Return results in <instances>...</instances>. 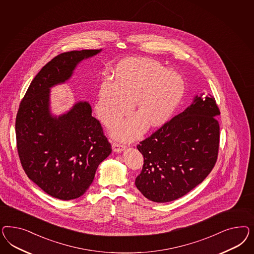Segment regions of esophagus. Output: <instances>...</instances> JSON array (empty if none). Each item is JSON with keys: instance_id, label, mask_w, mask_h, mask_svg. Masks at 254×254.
<instances>
[{"instance_id": "34e87169", "label": "esophagus", "mask_w": 254, "mask_h": 254, "mask_svg": "<svg viewBox=\"0 0 254 254\" xmlns=\"http://www.w3.org/2000/svg\"><path fill=\"white\" fill-rule=\"evenodd\" d=\"M112 148H113V151H114L115 153H122L123 151H125L126 146H124V145L120 144V143L114 142V143H113V145H112Z\"/></svg>"}]
</instances>
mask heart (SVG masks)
I'll return each instance as SVG.
<instances>
[{"label": "heart", "instance_id": "heart-1", "mask_svg": "<svg viewBox=\"0 0 254 254\" xmlns=\"http://www.w3.org/2000/svg\"><path fill=\"white\" fill-rule=\"evenodd\" d=\"M185 81L174 70L144 58L121 62L116 80L106 79L100 85L96 111L106 125L127 114L135 101L136 115L116 122L112 127L116 138L125 140L138 137L146 127L166 123L183 99Z\"/></svg>", "mask_w": 254, "mask_h": 254}]
</instances>
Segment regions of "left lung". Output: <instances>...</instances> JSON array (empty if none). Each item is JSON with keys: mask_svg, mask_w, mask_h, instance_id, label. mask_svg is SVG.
<instances>
[{"mask_svg": "<svg viewBox=\"0 0 254 254\" xmlns=\"http://www.w3.org/2000/svg\"><path fill=\"white\" fill-rule=\"evenodd\" d=\"M215 99L201 93L137 148L144 164L135 185L157 203L178 199L208 176L215 165L220 127Z\"/></svg>", "mask_w": 254, "mask_h": 254, "instance_id": "1", "label": "left lung"}]
</instances>
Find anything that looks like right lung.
<instances>
[{
    "label": "right lung",
    "mask_w": 254,
    "mask_h": 254,
    "mask_svg": "<svg viewBox=\"0 0 254 254\" xmlns=\"http://www.w3.org/2000/svg\"><path fill=\"white\" fill-rule=\"evenodd\" d=\"M102 49L57 56L34 77L15 118L17 152L28 177L49 195L75 199L92 184L99 165L112 153L89 102L80 100L58 116L50 91L65 84L79 63Z\"/></svg>",
    "instance_id": "1"
}]
</instances>
